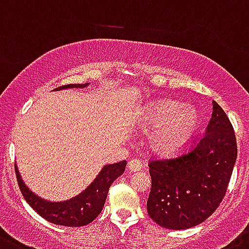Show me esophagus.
<instances>
[{"label": "esophagus", "mask_w": 249, "mask_h": 249, "mask_svg": "<svg viewBox=\"0 0 249 249\" xmlns=\"http://www.w3.org/2000/svg\"><path fill=\"white\" fill-rule=\"evenodd\" d=\"M128 168L133 172H138L142 170V162L139 160H130L128 162Z\"/></svg>", "instance_id": "1"}]
</instances>
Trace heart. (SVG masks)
<instances>
[{
  "label": "heart",
  "mask_w": 249,
  "mask_h": 249,
  "mask_svg": "<svg viewBox=\"0 0 249 249\" xmlns=\"http://www.w3.org/2000/svg\"><path fill=\"white\" fill-rule=\"evenodd\" d=\"M199 114L192 106H183L176 100L152 102L139 118V128L152 131L150 148L160 156H172L185 148L199 128Z\"/></svg>",
  "instance_id": "1"
}]
</instances>
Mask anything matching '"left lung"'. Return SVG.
<instances>
[{
  "label": "left lung",
  "mask_w": 249,
  "mask_h": 249,
  "mask_svg": "<svg viewBox=\"0 0 249 249\" xmlns=\"http://www.w3.org/2000/svg\"><path fill=\"white\" fill-rule=\"evenodd\" d=\"M237 160L233 125L213 101L206 130L181 156L150 160L152 189L147 212L166 229H187L205 221L220 205Z\"/></svg>",
  "instance_id": "8db88e82"
}]
</instances>
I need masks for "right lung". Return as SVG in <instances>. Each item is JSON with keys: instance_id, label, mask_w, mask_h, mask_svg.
Instances as JSON below:
<instances>
[{"instance_id": "1", "label": "right lung", "mask_w": 249, "mask_h": 249, "mask_svg": "<svg viewBox=\"0 0 249 249\" xmlns=\"http://www.w3.org/2000/svg\"><path fill=\"white\" fill-rule=\"evenodd\" d=\"M89 83L85 85H64L60 86L59 89H82ZM126 160L119 162V163L107 164L101 170L99 176L93 179V182L87 187L78 196L63 202H50L47 200L37 197L35 194L30 191L21 179V176L18 171V167L15 164V172L18 178V187L21 191L22 196L31 208L34 209L37 214L45 220L57 225H64V227H83L89 224L95 220L101 213L104 204L107 197V192L111 183L115 179L121 176L125 171Z\"/></svg>"}]
</instances>
